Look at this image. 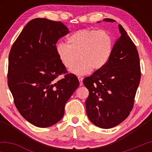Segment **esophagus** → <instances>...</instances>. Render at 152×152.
I'll return each instance as SVG.
<instances>
[{"label":"esophagus","instance_id":"esophagus-1","mask_svg":"<svg viewBox=\"0 0 152 152\" xmlns=\"http://www.w3.org/2000/svg\"><path fill=\"white\" fill-rule=\"evenodd\" d=\"M78 80L80 81V86H82L83 85V77H78Z\"/></svg>","mask_w":152,"mask_h":152}]
</instances>
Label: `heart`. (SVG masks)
Masks as SVG:
<instances>
[{
	"label": "heart",
	"mask_w": 152,
	"mask_h": 152,
	"mask_svg": "<svg viewBox=\"0 0 152 152\" xmlns=\"http://www.w3.org/2000/svg\"><path fill=\"white\" fill-rule=\"evenodd\" d=\"M68 44L59 43L56 53L66 68H72L80 57L81 61L70 69L75 75H82L104 67L111 58L114 48V39L107 30L82 29L67 38Z\"/></svg>",
	"instance_id": "1"
}]
</instances>
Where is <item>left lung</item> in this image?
I'll list each match as a JSON object with an SVG mask.
<instances>
[{"label":"left lung","mask_w":152,"mask_h":152,"mask_svg":"<svg viewBox=\"0 0 152 152\" xmlns=\"http://www.w3.org/2000/svg\"><path fill=\"white\" fill-rule=\"evenodd\" d=\"M104 21L115 20L104 18ZM118 28L120 37L114 44L109 62L83 80L89 91L87 115L93 124L102 129L114 127L128 117L141 77L136 45L121 25Z\"/></svg>","instance_id":"8db88e82"}]
</instances>
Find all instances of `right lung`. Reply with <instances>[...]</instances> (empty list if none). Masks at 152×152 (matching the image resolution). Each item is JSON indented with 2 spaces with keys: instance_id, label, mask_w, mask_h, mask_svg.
<instances>
[{
  "instance_id": "obj_1",
  "label": "right lung",
  "mask_w": 152,
  "mask_h": 152,
  "mask_svg": "<svg viewBox=\"0 0 152 152\" xmlns=\"http://www.w3.org/2000/svg\"><path fill=\"white\" fill-rule=\"evenodd\" d=\"M68 33L61 21L34 18L10 52L7 84L14 104L27 121L38 127H48L63 118L66 102L80 85L56 53V43ZM62 74L63 79H56Z\"/></svg>"
}]
</instances>
